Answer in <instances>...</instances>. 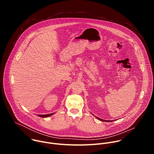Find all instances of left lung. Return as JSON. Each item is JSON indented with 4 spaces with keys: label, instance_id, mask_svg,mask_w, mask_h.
<instances>
[{
    "label": "left lung",
    "instance_id": "left-lung-1",
    "mask_svg": "<svg viewBox=\"0 0 154 154\" xmlns=\"http://www.w3.org/2000/svg\"><path fill=\"white\" fill-rule=\"evenodd\" d=\"M97 119H99V120H100V121H104V122H112V121H107V120H104V119H100V118H98V117H97V116H95Z\"/></svg>",
    "mask_w": 154,
    "mask_h": 154
}]
</instances>
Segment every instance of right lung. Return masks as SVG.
<instances>
[{"label":"right lung","instance_id":"add662e5","mask_svg":"<svg viewBox=\"0 0 154 154\" xmlns=\"http://www.w3.org/2000/svg\"><path fill=\"white\" fill-rule=\"evenodd\" d=\"M54 114H55V113H51V114H47V115H38V116L41 117V118H48V117H49V116H52Z\"/></svg>","mask_w":154,"mask_h":154}]
</instances>
